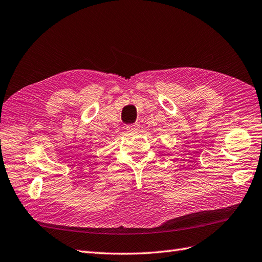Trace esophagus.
<instances>
[{"label": "esophagus", "instance_id": "34e87169", "mask_svg": "<svg viewBox=\"0 0 262 262\" xmlns=\"http://www.w3.org/2000/svg\"><path fill=\"white\" fill-rule=\"evenodd\" d=\"M126 130H128L129 132H136L139 130V124L134 123V124H129L126 125Z\"/></svg>", "mask_w": 262, "mask_h": 262}]
</instances>
